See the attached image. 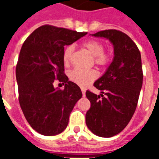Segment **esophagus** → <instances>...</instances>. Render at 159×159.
<instances>
[{"label":"esophagus","instance_id":"1","mask_svg":"<svg viewBox=\"0 0 159 159\" xmlns=\"http://www.w3.org/2000/svg\"><path fill=\"white\" fill-rule=\"evenodd\" d=\"M81 90H82V95H83V96H85V93H86V89H85V88H81Z\"/></svg>","mask_w":159,"mask_h":159}]
</instances>
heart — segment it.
<instances>
[{
	"label": "heart",
	"mask_w": 159,
	"mask_h": 159,
	"mask_svg": "<svg viewBox=\"0 0 159 159\" xmlns=\"http://www.w3.org/2000/svg\"><path fill=\"white\" fill-rule=\"evenodd\" d=\"M82 46L93 56L94 62L100 67H106L111 62V53L104 50V44L97 39H88L82 43ZM74 46L68 45L65 47L62 53V60L65 65L69 64L72 59ZM97 77V72L93 69L82 70L75 68L69 72V78L79 86H87Z\"/></svg>",
	"instance_id": "obj_1"
}]
</instances>
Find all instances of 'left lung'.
<instances>
[{
    "label": "left lung",
    "mask_w": 159,
    "mask_h": 159,
    "mask_svg": "<svg viewBox=\"0 0 159 159\" xmlns=\"http://www.w3.org/2000/svg\"><path fill=\"white\" fill-rule=\"evenodd\" d=\"M92 35L109 39L115 57L106 73L94 83L102 94L86 92L91 102L86 124L93 134L109 138L125 128L136 110L143 84L141 54L135 43L122 31L106 30Z\"/></svg>",
    "instance_id": "left-lung-1"
}]
</instances>
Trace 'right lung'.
Segmentation results:
<instances>
[{"label":"right lung","mask_w":159,"mask_h":159,"mask_svg":"<svg viewBox=\"0 0 159 159\" xmlns=\"http://www.w3.org/2000/svg\"><path fill=\"white\" fill-rule=\"evenodd\" d=\"M87 32L44 25L36 29L21 47L16 75L19 102L26 120L43 135H56L67 128L69 116L82 93L64 73L62 53ZM65 84L55 89L53 82Z\"/></svg>","instance_id":"1"}]
</instances>
